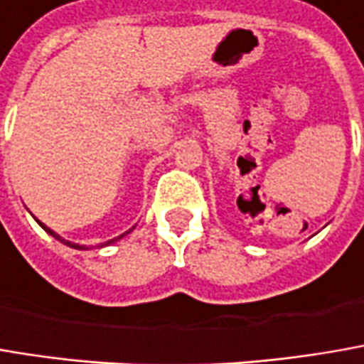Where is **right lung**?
Listing matches in <instances>:
<instances>
[{"mask_svg":"<svg viewBox=\"0 0 364 364\" xmlns=\"http://www.w3.org/2000/svg\"><path fill=\"white\" fill-rule=\"evenodd\" d=\"M37 223H39L41 228H43V230H45V232H47V234H51V236H53V238H55V240H60V242H64V245H68V247L78 248V250H85V247H80V245H76V242H70V240H64V238H62V236H60V234H55V232H53V230H51V228H47V225H45V223H43V221L37 220ZM130 232H132V228H130V230H128V232H124V234H119V236H116V238H112V240H107V242H103V245H101V247H109V245H114V242H117V240H119V238H124V236H126V234H130Z\"/></svg>","mask_w":364,"mask_h":364,"instance_id":"add662e5","label":"right lung"}]
</instances>
